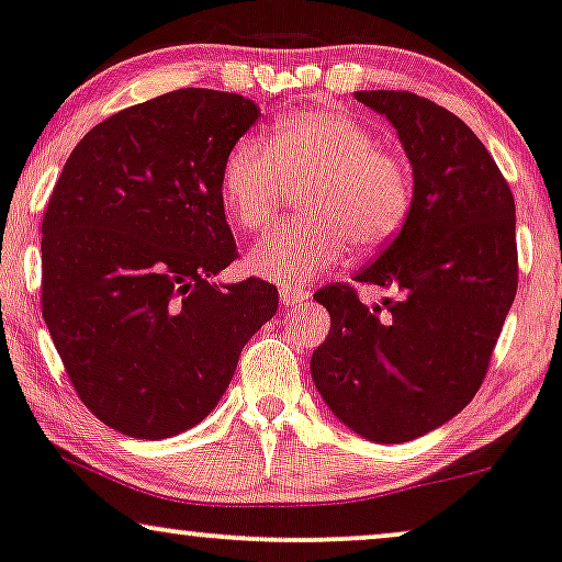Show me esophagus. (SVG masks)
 <instances>
[{"mask_svg": "<svg viewBox=\"0 0 562 562\" xmlns=\"http://www.w3.org/2000/svg\"><path fill=\"white\" fill-rule=\"evenodd\" d=\"M305 297H308V293H305V290L288 288V285L280 288V301H282V305H297V303H303Z\"/></svg>", "mask_w": 562, "mask_h": 562, "instance_id": "esophagus-1", "label": "esophagus"}]
</instances>
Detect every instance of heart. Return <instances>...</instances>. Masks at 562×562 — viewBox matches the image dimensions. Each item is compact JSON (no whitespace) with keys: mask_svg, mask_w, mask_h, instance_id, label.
Returning a JSON list of instances; mask_svg holds the SVG:
<instances>
[{"mask_svg":"<svg viewBox=\"0 0 562 562\" xmlns=\"http://www.w3.org/2000/svg\"><path fill=\"white\" fill-rule=\"evenodd\" d=\"M290 187L301 191V220L269 231L248 254L254 274L301 285L337 265L350 244L371 254L400 236L415 181L400 153L342 109H303L277 122L267 145L240 137L220 168V199L238 228H265Z\"/></svg>","mask_w":562,"mask_h":562,"instance_id":"obj_1","label":"heart"}]
</instances>
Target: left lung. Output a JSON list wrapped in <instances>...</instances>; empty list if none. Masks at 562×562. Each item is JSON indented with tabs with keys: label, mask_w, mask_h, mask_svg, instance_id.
Listing matches in <instances>:
<instances>
[{
	"label": "left lung",
	"mask_w": 562,
	"mask_h": 562,
	"mask_svg": "<svg viewBox=\"0 0 562 562\" xmlns=\"http://www.w3.org/2000/svg\"><path fill=\"white\" fill-rule=\"evenodd\" d=\"M400 134L412 212L355 282L396 290L375 308L331 282L314 297L329 337L311 375L334 415L375 443H404L459 415L485 381L518 285L516 204L493 155L443 105L407 90H360Z\"/></svg>",
	"instance_id": "8db88e82"
}]
</instances>
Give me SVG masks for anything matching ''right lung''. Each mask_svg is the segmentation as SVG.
Wrapping results in <instances>:
<instances>
[{"label":"right lung","instance_id":"obj_1","mask_svg":"<svg viewBox=\"0 0 562 562\" xmlns=\"http://www.w3.org/2000/svg\"><path fill=\"white\" fill-rule=\"evenodd\" d=\"M259 116L207 88L137 103L85 134L48 199L44 322L85 407L124 436L202 423L277 314L259 277L212 282L238 257L220 168Z\"/></svg>","mask_w":562,"mask_h":562}]
</instances>
